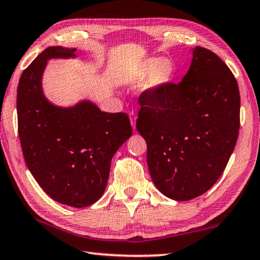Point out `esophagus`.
Listing matches in <instances>:
<instances>
[{"instance_id": "1", "label": "esophagus", "mask_w": 260, "mask_h": 260, "mask_svg": "<svg viewBox=\"0 0 260 260\" xmlns=\"http://www.w3.org/2000/svg\"><path fill=\"white\" fill-rule=\"evenodd\" d=\"M129 117H130V122H131V125H133V127L135 129L136 127V118H137V116H136V114L134 112H131L129 114Z\"/></svg>"}]
</instances>
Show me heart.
<instances>
[{
  "label": "heart",
  "instance_id": "b5f03b06",
  "mask_svg": "<svg viewBox=\"0 0 260 260\" xmlns=\"http://www.w3.org/2000/svg\"><path fill=\"white\" fill-rule=\"evenodd\" d=\"M175 68L168 59L149 57L131 66L125 72L124 77L131 84H138L145 81L140 93L145 97H155L172 81Z\"/></svg>",
  "mask_w": 260,
  "mask_h": 260
}]
</instances>
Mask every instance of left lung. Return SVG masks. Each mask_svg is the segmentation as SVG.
<instances>
[{
    "instance_id": "left-lung-1",
    "label": "left lung",
    "mask_w": 260,
    "mask_h": 260,
    "mask_svg": "<svg viewBox=\"0 0 260 260\" xmlns=\"http://www.w3.org/2000/svg\"><path fill=\"white\" fill-rule=\"evenodd\" d=\"M178 84L155 97L140 95L136 127L147 144L154 185L167 198L188 201L206 193L224 172L240 129L238 82L210 50L193 48Z\"/></svg>"
}]
</instances>
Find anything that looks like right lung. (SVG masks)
<instances>
[{"instance_id": "right-lung-1", "label": "right lung", "mask_w": 260, "mask_h": 260, "mask_svg": "<svg viewBox=\"0 0 260 260\" xmlns=\"http://www.w3.org/2000/svg\"><path fill=\"white\" fill-rule=\"evenodd\" d=\"M76 48L49 47L20 76L18 133L27 168L54 201L84 208L106 188L111 161L133 135L125 113L100 111L88 99L61 107L44 94L42 80L51 59L76 58Z\"/></svg>"}]
</instances>
